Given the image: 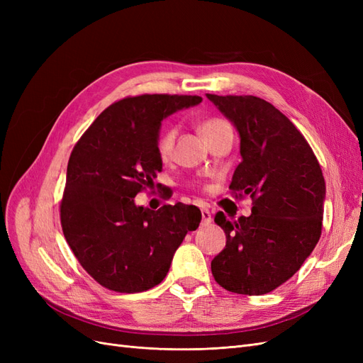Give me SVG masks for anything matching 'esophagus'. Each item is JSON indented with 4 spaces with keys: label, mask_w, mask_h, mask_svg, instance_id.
<instances>
[{
    "label": "esophagus",
    "mask_w": 363,
    "mask_h": 363,
    "mask_svg": "<svg viewBox=\"0 0 363 363\" xmlns=\"http://www.w3.org/2000/svg\"><path fill=\"white\" fill-rule=\"evenodd\" d=\"M201 218H203V224L212 223V215L208 212V208H201Z\"/></svg>",
    "instance_id": "esophagus-1"
}]
</instances>
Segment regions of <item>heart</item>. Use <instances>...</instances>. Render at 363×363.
I'll use <instances>...</instances> for the list:
<instances>
[{"mask_svg": "<svg viewBox=\"0 0 363 363\" xmlns=\"http://www.w3.org/2000/svg\"><path fill=\"white\" fill-rule=\"evenodd\" d=\"M224 128H230V125L225 123L224 119H219V118L204 119L200 125V131L206 140ZM175 136H177V131H175L174 127H169V125L163 127L159 131L157 139H156V151H157V156L162 160H168L171 157Z\"/></svg>", "mask_w": 363, "mask_h": 363, "instance_id": "obj_1", "label": "heart"}]
</instances>
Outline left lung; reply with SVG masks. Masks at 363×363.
Listing matches in <instances>:
<instances>
[{
    "instance_id": "obj_1",
    "label": "left lung",
    "mask_w": 363,
    "mask_h": 363,
    "mask_svg": "<svg viewBox=\"0 0 363 363\" xmlns=\"http://www.w3.org/2000/svg\"><path fill=\"white\" fill-rule=\"evenodd\" d=\"M239 131L242 162L230 189L250 196L251 215L215 223L224 230L225 248L212 260L219 286L242 295L279 288L301 268L323 228L325 182L311 145L271 103L252 95L206 94Z\"/></svg>"
}]
</instances>
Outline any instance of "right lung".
Masks as SVG:
<instances>
[{
	"instance_id": "right-lung-1",
	"label": "right lung",
	"mask_w": 363,
	"mask_h": 363,
	"mask_svg": "<svg viewBox=\"0 0 363 363\" xmlns=\"http://www.w3.org/2000/svg\"><path fill=\"white\" fill-rule=\"evenodd\" d=\"M196 95L144 94L108 106L77 142L67 169L60 223L74 256L101 286L148 291L169 271L174 252L201 221L199 207L159 211L135 204L162 171L156 139L162 119L196 106Z\"/></svg>"
}]
</instances>
